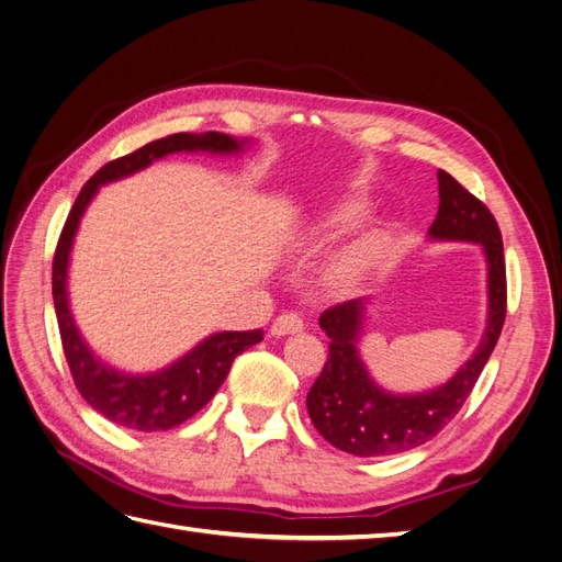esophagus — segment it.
<instances>
[{
	"label": "esophagus",
	"mask_w": 562,
	"mask_h": 562,
	"mask_svg": "<svg viewBox=\"0 0 562 562\" xmlns=\"http://www.w3.org/2000/svg\"><path fill=\"white\" fill-rule=\"evenodd\" d=\"M269 333L274 337H283V335H295L302 333V318L297 314H281L271 323Z\"/></svg>",
	"instance_id": "34e87169"
}]
</instances>
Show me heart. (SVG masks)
Masks as SVG:
<instances>
[{"mask_svg":"<svg viewBox=\"0 0 562 562\" xmlns=\"http://www.w3.org/2000/svg\"><path fill=\"white\" fill-rule=\"evenodd\" d=\"M370 203L356 196L339 199L333 206L323 209L314 217H310L291 239L293 246L300 248H318L330 241H337L339 236H345L353 229H359L366 220L370 217ZM386 232L372 229L366 232L361 239H356L349 248L337 255L333 265L328 267V283L339 293L353 291L356 285H361L372 269L378 267L382 252L386 248Z\"/></svg>","mask_w":562,"mask_h":562,"instance_id":"heart-1","label":"heart"}]
</instances>
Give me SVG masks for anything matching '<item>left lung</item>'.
<instances>
[{
	"instance_id": "left-lung-1",
	"label": "left lung",
	"mask_w": 562,
	"mask_h": 562,
	"mask_svg": "<svg viewBox=\"0 0 562 562\" xmlns=\"http://www.w3.org/2000/svg\"><path fill=\"white\" fill-rule=\"evenodd\" d=\"M438 215L431 241L481 246L487 274V316L481 342L454 375L434 389L396 394L375 382L361 356L370 297H356L323 312L318 326L330 337L326 368L307 394L316 431L337 450L384 457L431 440L459 413L495 349L506 316L504 246L495 217L450 173L438 171Z\"/></svg>"
}]
</instances>
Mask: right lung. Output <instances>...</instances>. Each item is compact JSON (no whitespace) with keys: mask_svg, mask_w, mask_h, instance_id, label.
<instances>
[{"mask_svg":"<svg viewBox=\"0 0 562 562\" xmlns=\"http://www.w3.org/2000/svg\"><path fill=\"white\" fill-rule=\"evenodd\" d=\"M252 138H234L227 133H173L151 140L131 155L105 164L83 184L63 227L54 260V304L58 316L65 359L79 394L95 413L133 431H166L196 415L215 391L223 386L239 353L262 339L260 330H223L203 337L180 359L151 372H128L110 366L83 339L70 307V258L81 217L100 192V187L131 178L168 155L236 157L252 147Z\"/></svg>","mask_w":562,"mask_h":562,"instance_id":"obj_1","label":"right lung"}]
</instances>
